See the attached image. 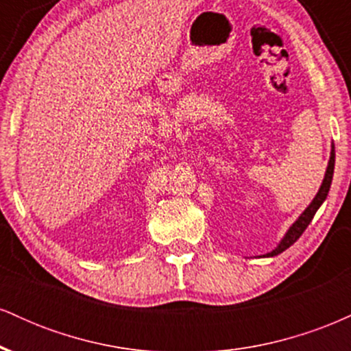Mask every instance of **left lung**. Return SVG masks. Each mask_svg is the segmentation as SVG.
<instances>
[{
	"label": "left lung",
	"mask_w": 351,
	"mask_h": 351,
	"mask_svg": "<svg viewBox=\"0 0 351 351\" xmlns=\"http://www.w3.org/2000/svg\"><path fill=\"white\" fill-rule=\"evenodd\" d=\"M333 168H335V147H332V153H330V162H328V167H327V173H325V178H324V183H322L320 189H318L317 196L313 198L312 203L308 204V208L305 209L304 213H302L299 219L295 221V223L292 224L291 229L287 231V234L284 236V239L280 241V244L277 245L276 249H274L272 252L265 254V257H272V256H277V254L284 252L285 249L291 247V245L295 243L297 239L302 236V232L307 229V226L310 224V221L313 219V216H315L317 209L320 208V204L324 203L325 198H327L328 191H330V184H332V178H333Z\"/></svg>",
	"instance_id": "1"
}]
</instances>
